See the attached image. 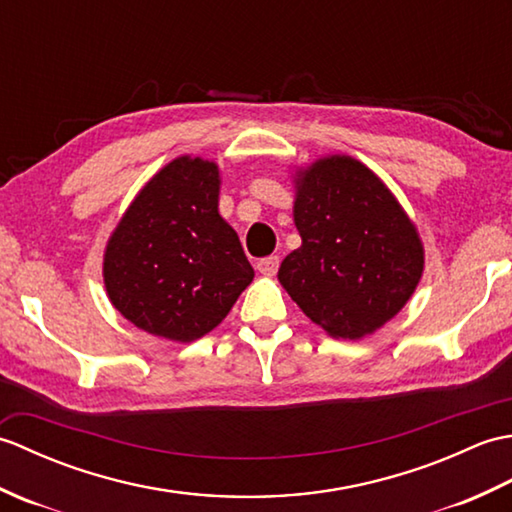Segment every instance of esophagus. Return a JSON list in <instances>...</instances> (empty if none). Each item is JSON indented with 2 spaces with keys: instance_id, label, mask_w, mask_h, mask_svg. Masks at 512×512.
I'll list each match as a JSON object with an SVG mask.
<instances>
[{
  "instance_id": "esophagus-1",
  "label": "esophagus",
  "mask_w": 512,
  "mask_h": 512,
  "mask_svg": "<svg viewBox=\"0 0 512 512\" xmlns=\"http://www.w3.org/2000/svg\"><path fill=\"white\" fill-rule=\"evenodd\" d=\"M257 270H259V273H262V275H266V277L277 275V270H279V257H277V255H270V257L259 259V262H257Z\"/></svg>"
}]
</instances>
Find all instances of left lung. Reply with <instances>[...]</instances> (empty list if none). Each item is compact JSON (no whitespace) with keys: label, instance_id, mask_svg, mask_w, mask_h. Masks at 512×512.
<instances>
[{"label":"left lung","instance_id":"8db88e82","mask_svg":"<svg viewBox=\"0 0 512 512\" xmlns=\"http://www.w3.org/2000/svg\"><path fill=\"white\" fill-rule=\"evenodd\" d=\"M301 246L281 262L292 301L334 339H361L400 312L424 257L407 213L363 162L330 156L297 178Z\"/></svg>","mask_w":512,"mask_h":512}]
</instances>
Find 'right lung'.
Segmentation results:
<instances>
[{"label":"right lung","mask_w":512,"mask_h":512,"mask_svg":"<svg viewBox=\"0 0 512 512\" xmlns=\"http://www.w3.org/2000/svg\"><path fill=\"white\" fill-rule=\"evenodd\" d=\"M215 162L182 156L151 178L116 226L103 277L136 328L189 343L211 332L253 281L239 237L217 213Z\"/></svg>","instance_id":"right-lung-1"}]
</instances>
